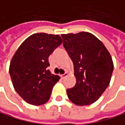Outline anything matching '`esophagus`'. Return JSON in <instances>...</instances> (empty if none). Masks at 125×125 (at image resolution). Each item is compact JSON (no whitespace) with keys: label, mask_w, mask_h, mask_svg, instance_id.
Returning <instances> with one entry per match:
<instances>
[{"label":"esophagus","mask_w":125,"mask_h":125,"mask_svg":"<svg viewBox=\"0 0 125 125\" xmlns=\"http://www.w3.org/2000/svg\"><path fill=\"white\" fill-rule=\"evenodd\" d=\"M68 75H69L68 73H65L64 75H61V78L62 79H64V78H65L66 77H67Z\"/></svg>","instance_id":"esophagus-1"}]
</instances>
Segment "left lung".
Listing matches in <instances>:
<instances>
[{
  "label": "left lung",
  "mask_w": 125,
  "mask_h": 125,
  "mask_svg": "<svg viewBox=\"0 0 125 125\" xmlns=\"http://www.w3.org/2000/svg\"><path fill=\"white\" fill-rule=\"evenodd\" d=\"M74 65L76 84L67 90L71 102L87 105L96 102L108 86L114 70L111 55L103 43L89 32L61 34Z\"/></svg>",
  "instance_id": "obj_1"
}]
</instances>
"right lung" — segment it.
I'll use <instances>...</instances> for the list:
<instances>
[{"instance_id":"add662e5","label":"right lung","mask_w":125,"mask_h":125,"mask_svg":"<svg viewBox=\"0 0 125 125\" xmlns=\"http://www.w3.org/2000/svg\"><path fill=\"white\" fill-rule=\"evenodd\" d=\"M62 43L58 34L33 33L18 47L9 66V74L15 91L28 103H46L52 89L59 81L47 69L48 58Z\"/></svg>"}]
</instances>
